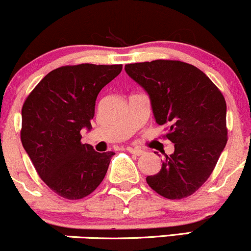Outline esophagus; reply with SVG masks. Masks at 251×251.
I'll use <instances>...</instances> for the list:
<instances>
[{"label":"esophagus","mask_w":251,"mask_h":251,"mask_svg":"<svg viewBox=\"0 0 251 251\" xmlns=\"http://www.w3.org/2000/svg\"><path fill=\"white\" fill-rule=\"evenodd\" d=\"M128 151H129V153H131V154H134V155H142L143 153H145V151H142V149H139V148H133V147H129L128 148Z\"/></svg>","instance_id":"obj_1"}]
</instances>
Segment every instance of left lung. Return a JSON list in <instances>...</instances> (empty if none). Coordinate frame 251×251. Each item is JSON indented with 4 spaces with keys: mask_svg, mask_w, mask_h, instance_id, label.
<instances>
[{
    "mask_svg": "<svg viewBox=\"0 0 251 251\" xmlns=\"http://www.w3.org/2000/svg\"><path fill=\"white\" fill-rule=\"evenodd\" d=\"M126 75L151 100L155 122L170 126L174 151L161 170L147 176L160 196L181 199L191 196L212 173L227 141L226 103L204 72L178 60L128 64Z\"/></svg>",
    "mask_w": 251,
    "mask_h": 251,
    "instance_id": "obj_1",
    "label": "left lung"
}]
</instances>
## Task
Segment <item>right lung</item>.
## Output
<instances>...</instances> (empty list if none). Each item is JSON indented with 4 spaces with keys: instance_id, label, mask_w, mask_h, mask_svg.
I'll return each instance as SVG.
<instances>
[{
    "instance_id": "right-lung-1",
    "label": "right lung",
    "mask_w": 251,
    "mask_h": 251,
    "mask_svg": "<svg viewBox=\"0 0 251 251\" xmlns=\"http://www.w3.org/2000/svg\"><path fill=\"white\" fill-rule=\"evenodd\" d=\"M122 65L63 66L45 75L22 106L21 141L45 184L66 199H80L103 181L114 151L80 142L92 129L97 96Z\"/></svg>"
}]
</instances>
